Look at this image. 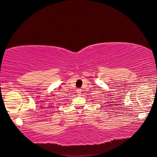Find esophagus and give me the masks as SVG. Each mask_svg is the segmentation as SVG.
<instances>
[{
	"mask_svg": "<svg viewBox=\"0 0 157 157\" xmlns=\"http://www.w3.org/2000/svg\"><path fill=\"white\" fill-rule=\"evenodd\" d=\"M77 93L78 95H80L82 94V90L81 89H78L77 90Z\"/></svg>",
	"mask_w": 157,
	"mask_h": 157,
	"instance_id": "obj_1",
	"label": "esophagus"
}]
</instances>
